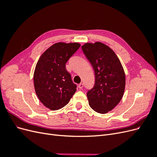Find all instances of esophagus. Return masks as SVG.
Returning <instances> with one entry per match:
<instances>
[{
    "mask_svg": "<svg viewBox=\"0 0 157 157\" xmlns=\"http://www.w3.org/2000/svg\"><path fill=\"white\" fill-rule=\"evenodd\" d=\"M78 88H80V89H82V88H83V86H84V84H83V83H80L79 84H78Z\"/></svg>",
    "mask_w": 157,
    "mask_h": 157,
    "instance_id": "34e87169",
    "label": "esophagus"
}]
</instances>
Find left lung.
Wrapping results in <instances>:
<instances>
[{"label":"left lung","instance_id":"left-lung-1","mask_svg":"<svg viewBox=\"0 0 157 157\" xmlns=\"http://www.w3.org/2000/svg\"><path fill=\"white\" fill-rule=\"evenodd\" d=\"M82 50L95 73L94 86L87 92L89 105L97 113H107L118 105L124 95V69L114 51L100 42L84 44Z\"/></svg>","mask_w":157,"mask_h":157}]
</instances>
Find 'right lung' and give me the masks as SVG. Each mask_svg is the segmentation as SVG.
<instances>
[{
    "instance_id": "1",
    "label": "right lung",
    "mask_w": 157,
    "mask_h": 157,
    "mask_svg": "<svg viewBox=\"0 0 157 157\" xmlns=\"http://www.w3.org/2000/svg\"><path fill=\"white\" fill-rule=\"evenodd\" d=\"M80 46L78 42H58L47 49L38 61L33 75L35 92L50 110L65 106L77 90L65 64Z\"/></svg>"
}]
</instances>
